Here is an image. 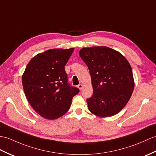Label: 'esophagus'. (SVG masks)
<instances>
[{"label":"esophagus","mask_w":156,"mask_h":156,"mask_svg":"<svg viewBox=\"0 0 156 156\" xmlns=\"http://www.w3.org/2000/svg\"><path fill=\"white\" fill-rule=\"evenodd\" d=\"M78 88L80 90H81L82 88H83V85L82 84H79L78 85Z\"/></svg>","instance_id":"obj_1"}]
</instances>
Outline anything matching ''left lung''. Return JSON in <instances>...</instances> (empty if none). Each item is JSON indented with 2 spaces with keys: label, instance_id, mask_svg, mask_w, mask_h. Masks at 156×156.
Instances as JSON below:
<instances>
[{
  "label": "left lung",
  "instance_id": "left-lung-1",
  "mask_svg": "<svg viewBox=\"0 0 156 156\" xmlns=\"http://www.w3.org/2000/svg\"><path fill=\"white\" fill-rule=\"evenodd\" d=\"M79 55L91 76L93 95L86 100L89 110L103 118L117 114L127 104L134 88L129 62L120 52L105 46L82 48Z\"/></svg>",
  "mask_w": 156,
  "mask_h": 156
}]
</instances>
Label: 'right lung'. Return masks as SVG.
<instances>
[{
	"label": "right lung",
	"instance_id": "obj_1",
	"mask_svg": "<svg viewBox=\"0 0 156 156\" xmlns=\"http://www.w3.org/2000/svg\"><path fill=\"white\" fill-rule=\"evenodd\" d=\"M74 48H54L39 53L28 63L22 76L25 96L32 108L45 119L62 116L79 92L68 84L64 66Z\"/></svg>",
	"mask_w": 156,
	"mask_h": 156
}]
</instances>
